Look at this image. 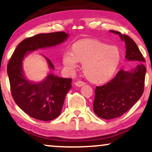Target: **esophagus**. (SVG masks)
<instances>
[{
  "label": "esophagus",
  "mask_w": 152,
  "mask_h": 152,
  "mask_svg": "<svg viewBox=\"0 0 152 152\" xmlns=\"http://www.w3.org/2000/svg\"><path fill=\"white\" fill-rule=\"evenodd\" d=\"M85 85V83L84 82H82V81H77V82L75 83V85L76 87H82L83 85Z\"/></svg>",
  "instance_id": "1"
}]
</instances>
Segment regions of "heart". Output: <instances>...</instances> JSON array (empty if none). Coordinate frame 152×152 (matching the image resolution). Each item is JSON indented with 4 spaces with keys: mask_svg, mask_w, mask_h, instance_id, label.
<instances>
[{
    "mask_svg": "<svg viewBox=\"0 0 152 152\" xmlns=\"http://www.w3.org/2000/svg\"><path fill=\"white\" fill-rule=\"evenodd\" d=\"M121 60L118 47L95 38H84L72 46V53L63 54V62L68 69H75L78 63H83V72L86 78L96 84L105 83L116 72Z\"/></svg>",
    "mask_w": 152,
    "mask_h": 152,
    "instance_id": "b5f03b06",
    "label": "heart"
}]
</instances>
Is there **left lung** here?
Listing matches in <instances>:
<instances>
[{
  "instance_id": "1",
  "label": "left lung",
  "mask_w": 152,
  "mask_h": 152,
  "mask_svg": "<svg viewBox=\"0 0 152 152\" xmlns=\"http://www.w3.org/2000/svg\"><path fill=\"white\" fill-rule=\"evenodd\" d=\"M110 31L118 34L125 41V58L138 64L129 72L120 70L110 82L96 87L94 112L106 120L122 116L139 100L144 91L146 74V67L142 63L145 60L136 42L127 35L117 31Z\"/></svg>"
}]
</instances>
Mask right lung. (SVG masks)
I'll use <instances>...</instances> for the list:
<instances>
[{"label":"right lung","mask_w":152,"mask_h":152,"mask_svg":"<svg viewBox=\"0 0 152 152\" xmlns=\"http://www.w3.org/2000/svg\"><path fill=\"white\" fill-rule=\"evenodd\" d=\"M68 38L63 31L39 34L23 40L18 45L7 65L12 97L21 110L34 118L48 121L61 114L65 96L72 87V78H63L50 74L44 80L33 83L27 80L23 70V61L30 52L62 43ZM49 67L51 61L45 57Z\"/></svg>","instance_id":"right-lung-1"}]
</instances>
